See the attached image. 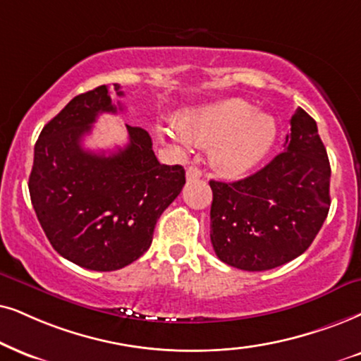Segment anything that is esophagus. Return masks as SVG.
I'll return each mask as SVG.
<instances>
[{"mask_svg": "<svg viewBox=\"0 0 361 361\" xmlns=\"http://www.w3.org/2000/svg\"><path fill=\"white\" fill-rule=\"evenodd\" d=\"M202 175H203V173H202V170H200L198 166L191 165V166L186 168V180H188V181L198 180V178H202Z\"/></svg>", "mask_w": 361, "mask_h": 361, "instance_id": "esophagus-1", "label": "esophagus"}]
</instances>
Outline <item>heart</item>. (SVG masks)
<instances>
[{"instance_id":"heart-1","label":"heart","mask_w":361,"mask_h":361,"mask_svg":"<svg viewBox=\"0 0 361 361\" xmlns=\"http://www.w3.org/2000/svg\"><path fill=\"white\" fill-rule=\"evenodd\" d=\"M178 140L212 147V163L225 175L252 170L270 152L276 140V123L267 113L255 111L240 98L185 111L176 120Z\"/></svg>"}]
</instances>
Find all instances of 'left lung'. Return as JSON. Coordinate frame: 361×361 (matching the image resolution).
<instances>
[{
    "instance_id": "left-lung-1",
    "label": "left lung",
    "mask_w": 361,
    "mask_h": 361,
    "mask_svg": "<svg viewBox=\"0 0 361 361\" xmlns=\"http://www.w3.org/2000/svg\"><path fill=\"white\" fill-rule=\"evenodd\" d=\"M290 125L285 152L262 170L233 183L209 181V238L230 267H281L307 252L326 220L331 168L317 121L298 108Z\"/></svg>"
}]
</instances>
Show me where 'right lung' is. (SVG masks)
Listing matches in <instances>:
<instances>
[{
  "mask_svg": "<svg viewBox=\"0 0 361 361\" xmlns=\"http://www.w3.org/2000/svg\"><path fill=\"white\" fill-rule=\"evenodd\" d=\"M120 97V85L115 88ZM106 85L81 93L41 130L30 196L49 243L63 258L115 271L149 248L154 225L185 185L180 165H161L148 131L126 125L128 145L94 153L81 141L102 113L121 111Z\"/></svg>",
  "mask_w": 361,
  "mask_h": 361,
  "instance_id": "add662e5",
  "label": "right lung"
}]
</instances>
